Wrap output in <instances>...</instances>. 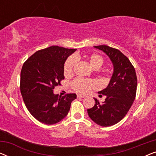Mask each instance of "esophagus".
<instances>
[{
  "label": "esophagus",
  "instance_id": "34e87169",
  "mask_svg": "<svg viewBox=\"0 0 156 156\" xmlns=\"http://www.w3.org/2000/svg\"><path fill=\"white\" fill-rule=\"evenodd\" d=\"M77 98H84V96L78 94V95H77Z\"/></svg>",
  "mask_w": 156,
  "mask_h": 156
}]
</instances>
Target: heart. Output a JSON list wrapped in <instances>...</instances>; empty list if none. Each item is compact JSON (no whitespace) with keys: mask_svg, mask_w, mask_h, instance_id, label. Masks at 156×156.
Masks as SVG:
<instances>
[{"mask_svg":"<svg viewBox=\"0 0 156 156\" xmlns=\"http://www.w3.org/2000/svg\"><path fill=\"white\" fill-rule=\"evenodd\" d=\"M76 61L77 59L75 56H71L67 59L65 64V67H64V73L65 75L68 76L72 74L73 68L76 65ZM88 61L89 65L94 69H99L104 64L103 57L97 54L91 55L88 58ZM72 86L77 92L87 94L89 92L91 89L97 88L98 84L94 80L78 78L72 83Z\"/></svg>","mask_w":156,"mask_h":156,"instance_id":"1","label":"heart"}]
</instances>
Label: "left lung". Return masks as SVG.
Listing matches in <instances>:
<instances>
[{
	"label": "left lung",
	"mask_w": 156,
	"mask_h": 156,
	"mask_svg": "<svg viewBox=\"0 0 156 156\" xmlns=\"http://www.w3.org/2000/svg\"><path fill=\"white\" fill-rule=\"evenodd\" d=\"M94 48L103 51L109 57L114 72L106 88L98 92L99 97L106 96L105 101L100 104L99 100L94 98V106L87 109V112L97 124L111 126L119 122L133 104L137 88V76L131 62L119 50L107 45Z\"/></svg>",
	"instance_id": "8db88e82"
}]
</instances>
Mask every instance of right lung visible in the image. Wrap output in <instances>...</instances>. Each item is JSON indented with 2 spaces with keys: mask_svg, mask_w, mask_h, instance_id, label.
Returning a JSON list of instances; mask_svg holds the SVG:
<instances>
[{
  "mask_svg": "<svg viewBox=\"0 0 156 156\" xmlns=\"http://www.w3.org/2000/svg\"><path fill=\"white\" fill-rule=\"evenodd\" d=\"M75 49L59 46L37 51L23 64L20 73V91L32 116L40 122L52 125L67 116L76 94L60 97L53 92L65 79L64 67Z\"/></svg>",
  "mask_w": 156,
  "mask_h": 156,
  "instance_id": "right-lung-1",
  "label": "right lung"
}]
</instances>
